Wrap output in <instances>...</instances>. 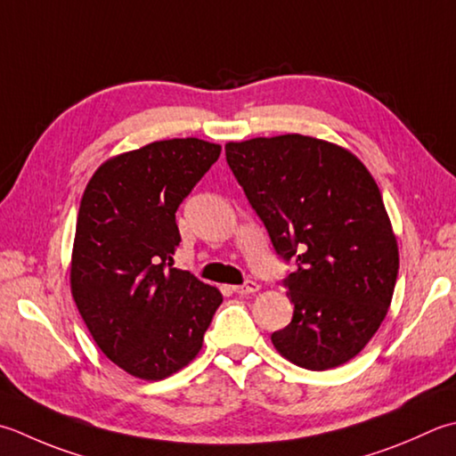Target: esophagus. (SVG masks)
I'll return each instance as SVG.
<instances>
[{
    "label": "esophagus",
    "mask_w": 456,
    "mask_h": 456,
    "mask_svg": "<svg viewBox=\"0 0 456 456\" xmlns=\"http://www.w3.org/2000/svg\"><path fill=\"white\" fill-rule=\"evenodd\" d=\"M258 289H261V287H258L256 282L247 281L245 284H239V287H233V292L240 294V297H245V294H253V292H256Z\"/></svg>",
    "instance_id": "34e87169"
}]
</instances>
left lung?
I'll return each mask as SVG.
<instances>
[{
  "label": "left lung",
  "instance_id": "obj_1",
  "mask_svg": "<svg viewBox=\"0 0 456 456\" xmlns=\"http://www.w3.org/2000/svg\"><path fill=\"white\" fill-rule=\"evenodd\" d=\"M225 154L276 253L297 256L284 281L294 312L271 336L276 352L312 371L350 362L386 318L399 271L370 169L347 148L302 134L227 142Z\"/></svg>",
  "mask_w": 456,
  "mask_h": 456
}]
</instances>
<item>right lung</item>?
<instances>
[{"label": "right lung", "instance_id": "1", "mask_svg": "<svg viewBox=\"0 0 456 456\" xmlns=\"http://www.w3.org/2000/svg\"><path fill=\"white\" fill-rule=\"evenodd\" d=\"M219 154L200 138L158 140L109 158L85 187L70 294L101 352L138 379L191 363L223 302L216 287L172 266L175 211Z\"/></svg>", "mask_w": 456, "mask_h": 456}]
</instances>
